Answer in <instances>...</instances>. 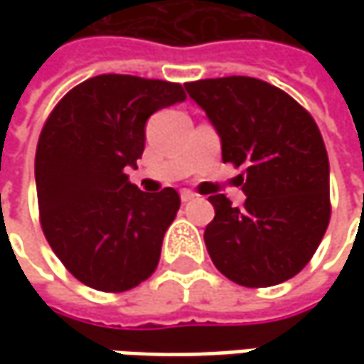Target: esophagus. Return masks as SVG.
Wrapping results in <instances>:
<instances>
[{
	"mask_svg": "<svg viewBox=\"0 0 364 364\" xmlns=\"http://www.w3.org/2000/svg\"><path fill=\"white\" fill-rule=\"evenodd\" d=\"M180 198H182V203H190V200L196 198V194H194L192 190H182V192H180Z\"/></svg>",
	"mask_w": 364,
	"mask_h": 364,
	"instance_id": "obj_1",
	"label": "esophagus"
}]
</instances>
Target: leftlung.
Masks as SVG:
<instances>
[{
    "label": "left lung",
    "instance_id": "obj_1",
    "mask_svg": "<svg viewBox=\"0 0 364 364\" xmlns=\"http://www.w3.org/2000/svg\"><path fill=\"white\" fill-rule=\"evenodd\" d=\"M220 135L223 161L243 166L239 208L208 200L204 243L215 267L245 287L277 286L312 259L330 220L328 154L312 115L287 92L253 77L184 85Z\"/></svg>",
    "mask_w": 364,
    "mask_h": 364
}]
</instances>
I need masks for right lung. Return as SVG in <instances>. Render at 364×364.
Returning a JSON list of instances; mask_svg holds the SVG:
<instances>
[{"label":"right lung","mask_w":364,"mask_h":364,"mask_svg":"<svg viewBox=\"0 0 364 364\" xmlns=\"http://www.w3.org/2000/svg\"><path fill=\"white\" fill-rule=\"evenodd\" d=\"M184 99L178 82L99 75L66 92L44 123L36 147L40 225L85 286L119 294L156 272L180 196L141 192L125 168L144 154L147 117Z\"/></svg>","instance_id":"add662e5"}]
</instances>
